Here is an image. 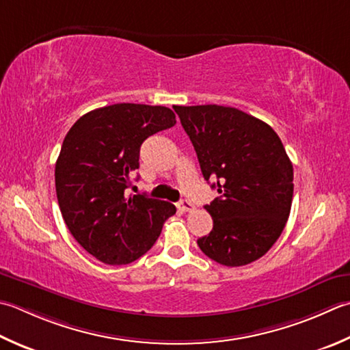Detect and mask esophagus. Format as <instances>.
I'll list each match as a JSON object with an SVG mask.
<instances>
[{
	"mask_svg": "<svg viewBox=\"0 0 350 350\" xmlns=\"http://www.w3.org/2000/svg\"><path fill=\"white\" fill-rule=\"evenodd\" d=\"M177 208H179L183 212H193L196 209L194 204L191 203V202H188V200H180L179 203H177Z\"/></svg>",
	"mask_w": 350,
	"mask_h": 350,
	"instance_id": "1",
	"label": "esophagus"
}]
</instances>
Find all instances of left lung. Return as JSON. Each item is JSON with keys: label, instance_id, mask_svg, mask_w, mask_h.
Wrapping results in <instances>:
<instances>
[{"label": "left lung", "instance_id": "8db88e82", "mask_svg": "<svg viewBox=\"0 0 350 350\" xmlns=\"http://www.w3.org/2000/svg\"><path fill=\"white\" fill-rule=\"evenodd\" d=\"M193 142L203 177L215 180L206 209L214 228L197 239L215 262L239 267L271 249L290 217L293 163L267 122L235 107L174 106Z\"/></svg>", "mask_w": 350, "mask_h": 350}]
</instances>
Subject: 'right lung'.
<instances>
[{
  "label": "right lung",
  "instance_id": "1",
  "mask_svg": "<svg viewBox=\"0 0 350 350\" xmlns=\"http://www.w3.org/2000/svg\"><path fill=\"white\" fill-rule=\"evenodd\" d=\"M174 124L165 106L118 103L80 116L66 133L54 170L59 208L75 241L98 261L133 262L176 214L168 202L124 194L142 142Z\"/></svg>",
  "mask_w": 350,
  "mask_h": 350
}]
</instances>
